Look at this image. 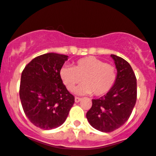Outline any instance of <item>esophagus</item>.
Listing matches in <instances>:
<instances>
[{
  "mask_svg": "<svg viewBox=\"0 0 156 156\" xmlns=\"http://www.w3.org/2000/svg\"><path fill=\"white\" fill-rule=\"evenodd\" d=\"M80 100H81V98H80V97H75V102L76 103H79Z\"/></svg>",
  "mask_w": 156,
  "mask_h": 156,
  "instance_id": "obj_1",
  "label": "esophagus"
}]
</instances>
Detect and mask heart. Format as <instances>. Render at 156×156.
Returning <instances> with one entry per match:
<instances>
[{
  "instance_id": "heart-1",
  "label": "heart",
  "mask_w": 156,
  "mask_h": 156,
  "mask_svg": "<svg viewBox=\"0 0 156 156\" xmlns=\"http://www.w3.org/2000/svg\"><path fill=\"white\" fill-rule=\"evenodd\" d=\"M60 76L69 91H73L82 80L83 83L75 90L76 93H92L96 96H102L115 84L117 70L112 64L90 56L77 60L73 68L63 66L60 70Z\"/></svg>"
}]
</instances>
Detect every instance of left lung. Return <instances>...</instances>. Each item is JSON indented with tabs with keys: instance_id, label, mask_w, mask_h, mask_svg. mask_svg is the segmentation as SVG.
Here are the masks:
<instances>
[{
	"instance_id": "8db88e82",
	"label": "left lung",
	"mask_w": 156,
	"mask_h": 156,
	"mask_svg": "<svg viewBox=\"0 0 156 156\" xmlns=\"http://www.w3.org/2000/svg\"><path fill=\"white\" fill-rule=\"evenodd\" d=\"M117 69L113 87L106 95L92 100V106L86 114L87 121L95 129L111 132L121 127L129 119L137 97L136 77L124 59L111 55Z\"/></svg>"
}]
</instances>
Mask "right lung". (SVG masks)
<instances>
[{"instance_id": "right-lung-1", "label": "right lung", "mask_w": 156, "mask_h": 156, "mask_svg": "<svg viewBox=\"0 0 156 156\" xmlns=\"http://www.w3.org/2000/svg\"><path fill=\"white\" fill-rule=\"evenodd\" d=\"M68 57L53 52L43 54L31 60L21 74L20 99L23 110L31 123L41 129L62 125L75 102L60 76Z\"/></svg>"}]
</instances>
